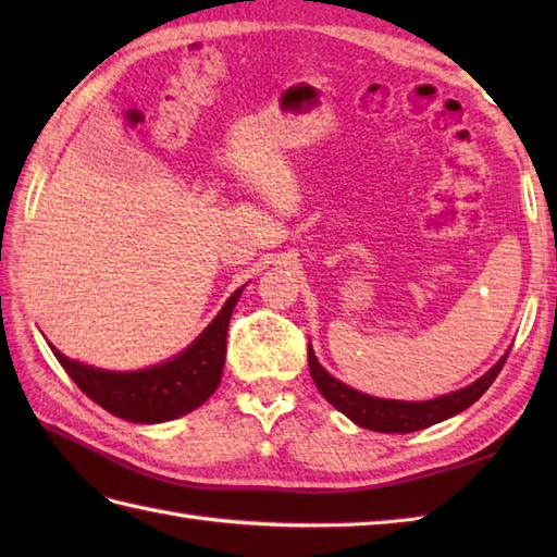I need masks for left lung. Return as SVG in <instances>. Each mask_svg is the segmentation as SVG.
<instances>
[{
    "mask_svg": "<svg viewBox=\"0 0 557 557\" xmlns=\"http://www.w3.org/2000/svg\"><path fill=\"white\" fill-rule=\"evenodd\" d=\"M507 354L510 351H505V357L495 363L491 371L483 373L479 381L461 389H455V393H447L443 397L425 399V401H401V399H383V397L363 395L359 389L337 381L335 375H330L323 366L318 363L311 345H309V369H311V377L318 387V393H321L337 411L345 413L347 419L361 425V429L377 431V433H413L455 417V413L474 405V401L486 393L495 377H498V373L503 371Z\"/></svg>",
    "mask_w": 557,
    "mask_h": 557,
    "instance_id": "obj_1",
    "label": "left lung"
}]
</instances>
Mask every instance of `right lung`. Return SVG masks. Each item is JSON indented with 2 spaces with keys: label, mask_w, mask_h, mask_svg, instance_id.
<instances>
[{
  "label": "right lung",
  "mask_w": 557,
  "mask_h": 557,
  "mask_svg": "<svg viewBox=\"0 0 557 557\" xmlns=\"http://www.w3.org/2000/svg\"><path fill=\"white\" fill-rule=\"evenodd\" d=\"M244 287L224 301L220 313L182 354L140 371H104L64 357L57 361L83 393L110 413L134 423H162L198 409L215 393L227 354V327Z\"/></svg>",
  "instance_id": "right-lung-1"
}]
</instances>
